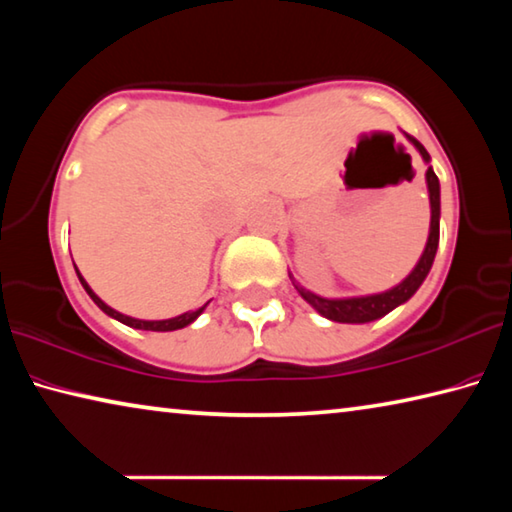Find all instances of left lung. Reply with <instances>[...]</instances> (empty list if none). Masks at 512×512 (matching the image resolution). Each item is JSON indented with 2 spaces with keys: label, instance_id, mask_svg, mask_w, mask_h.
Returning <instances> with one entry per match:
<instances>
[{
  "label": "left lung",
  "instance_id": "1",
  "mask_svg": "<svg viewBox=\"0 0 512 512\" xmlns=\"http://www.w3.org/2000/svg\"><path fill=\"white\" fill-rule=\"evenodd\" d=\"M418 153L422 155V160L429 164V153L424 146L415 140V137L406 135ZM427 192H429V207H431V223H429V237L427 244H424L422 255L418 259V264L413 266V271L404 277L400 284H395L393 289H386L381 293H370V296H352V298H323L318 293L309 291L302 287V284L291 277L293 287L302 296V300H307L311 307H314L320 316L327 320H334V323H352V325H361V323H370V320H377L381 316L391 314L395 307L404 305L406 300L413 298V293L422 287V282L427 280V275L433 266V259H436V250H438V239H440V183L438 176L433 173L429 167L427 173Z\"/></svg>",
  "mask_w": 512,
  "mask_h": 512
}]
</instances>
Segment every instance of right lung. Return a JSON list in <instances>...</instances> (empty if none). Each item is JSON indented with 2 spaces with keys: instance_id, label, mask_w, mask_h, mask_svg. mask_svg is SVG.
Segmentation results:
<instances>
[{
  "instance_id": "right-lung-1",
  "label": "right lung",
  "mask_w": 512,
  "mask_h": 512,
  "mask_svg": "<svg viewBox=\"0 0 512 512\" xmlns=\"http://www.w3.org/2000/svg\"><path fill=\"white\" fill-rule=\"evenodd\" d=\"M74 268H76V266H74ZM76 275H79L83 289L88 291V296L94 300V305H97V307L103 311V314H108L110 318H115V320H119V323H124V325H128V327H133V329H146V332H173V329H183V327H187V325H192L194 320L203 314L205 307L210 305V300H207L203 307H198V309H194V311H185V314L173 316V318H164V320H142V318H133V316L121 314V311H117V309H112L110 305H106V302H103V300L97 296V293H94V291L90 289V284L85 282V277L79 273V268H76Z\"/></svg>"
}]
</instances>
